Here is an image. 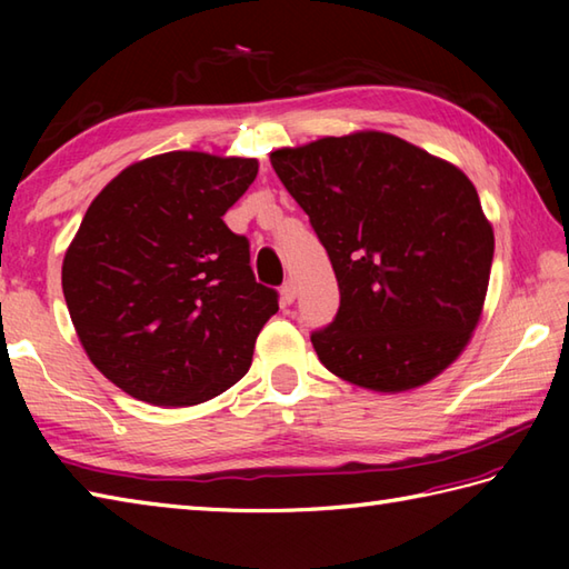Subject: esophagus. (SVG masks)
Wrapping results in <instances>:
<instances>
[{"instance_id":"34e87169","label":"esophagus","mask_w":569,"mask_h":569,"mask_svg":"<svg viewBox=\"0 0 569 569\" xmlns=\"http://www.w3.org/2000/svg\"><path fill=\"white\" fill-rule=\"evenodd\" d=\"M296 283L293 281H286L283 286H281V303L283 306H291L293 300H296Z\"/></svg>"}]
</instances>
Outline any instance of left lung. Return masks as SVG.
<instances>
[{
	"label": "left lung",
	"mask_w": 569,
	"mask_h": 569,
	"mask_svg": "<svg viewBox=\"0 0 569 569\" xmlns=\"http://www.w3.org/2000/svg\"><path fill=\"white\" fill-rule=\"evenodd\" d=\"M271 166L340 286L335 320L310 335L322 365L383 393L450 367L477 328L493 259L471 180L383 131L278 149Z\"/></svg>",
	"instance_id": "left-lung-1"
}]
</instances>
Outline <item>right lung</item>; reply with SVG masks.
Listing matches in <instances>:
<instances>
[{
    "instance_id": "1",
    "label": "right lung",
    "mask_w": 569,
    "mask_h": 569,
    "mask_svg": "<svg viewBox=\"0 0 569 569\" xmlns=\"http://www.w3.org/2000/svg\"><path fill=\"white\" fill-rule=\"evenodd\" d=\"M257 173L253 159L161 153L84 212L63 259L70 320L92 365L139 401L196 406L249 371L278 293L222 214Z\"/></svg>"
}]
</instances>
